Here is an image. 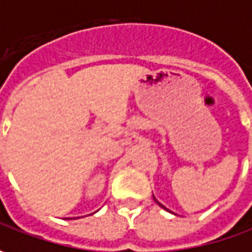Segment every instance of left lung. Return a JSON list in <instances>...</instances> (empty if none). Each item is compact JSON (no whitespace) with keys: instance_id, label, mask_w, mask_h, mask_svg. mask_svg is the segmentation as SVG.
Here are the masks:
<instances>
[{"instance_id":"8db88e82","label":"left lung","mask_w":252,"mask_h":252,"mask_svg":"<svg viewBox=\"0 0 252 252\" xmlns=\"http://www.w3.org/2000/svg\"><path fill=\"white\" fill-rule=\"evenodd\" d=\"M154 199H155V197H154ZM155 202H157V199H155ZM157 203H158V204H159V206H160V207H163V206H162V204H160V203H159V202H157ZM163 209H165V207H163Z\"/></svg>"}]
</instances>
